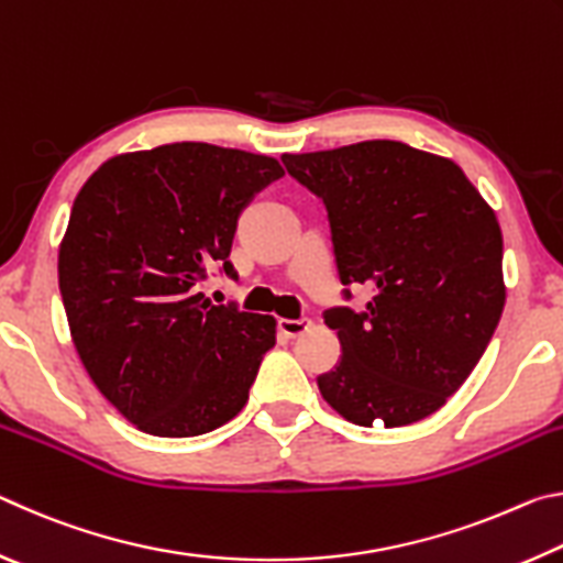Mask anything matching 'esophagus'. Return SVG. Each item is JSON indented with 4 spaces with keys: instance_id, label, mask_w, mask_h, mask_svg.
<instances>
[{
    "instance_id": "obj_1",
    "label": "esophagus",
    "mask_w": 563,
    "mask_h": 563,
    "mask_svg": "<svg viewBox=\"0 0 563 563\" xmlns=\"http://www.w3.org/2000/svg\"><path fill=\"white\" fill-rule=\"evenodd\" d=\"M312 328V320L310 318H298V320H290V318H280L278 320V330L283 332L285 338H300L305 335Z\"/></svg>"
}]
</instances>
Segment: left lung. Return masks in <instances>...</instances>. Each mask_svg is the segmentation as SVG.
Wrapping results in <instances>:
<instances>
[{"instance_id":"1","label":"left lung","mask_w":563,"mask_h":563,"mask_svg":"<svg viewBox=\"0 0 563 563\" xmlns=\"http://www.w3.org/2000/svg\"><path fill=\"white\" fill-rule=\"evenodd\" d=\"M283 161L328 206L342 285L373 290L365 312H325L342 357L318 377L322 399L360 427L430 417L472 375L507 300L492 206L452 158L402 141Z\"/></svg>"}]
</instances>
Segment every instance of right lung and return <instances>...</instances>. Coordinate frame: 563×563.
Instances as JSON below:
<instances>
[{
    "label": "right lung",
    "instance_id": "add662e5",
    "mask_svg": "<svg viewBox=\"0 0 563 563\" xmlns=\"http://www.w3.org/2000/svg\"><path fill=\"white\" fill-rule=\"evenodd\" d=\"M278 158L213 144L119 154L93 170L59 245L74 347L99 393L154 437H196L247 402L275 318L213 305L198 283L235 271L238 216Z\"/></svg>",
    "mask_w": 563,
    "mask_h": 563
}]
</instances>
